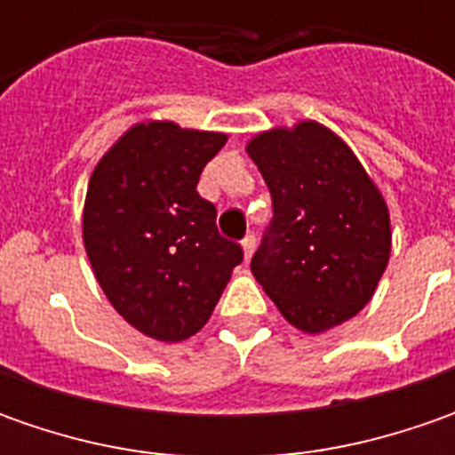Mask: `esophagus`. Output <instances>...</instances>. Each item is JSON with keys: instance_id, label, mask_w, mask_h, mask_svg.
<instances>
[{"instance_id": "1", "label": "esophagus", "mask_w": 455, "mask_h": 455, "mask_svg": "<svg viewBox=\"0 0 455 455\" xmlns=\"http://www.w3.org/2000/svg\"><path fill=\"white\" fill-rule=\"evenodd\" d=\"M240 248H243V258H245V263H248L255 253V235H245V240L240 243Z\"/></svg>"}]
</instances>
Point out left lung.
I'll return each instance as SVG.
<instances>
[{"label": "left lung", "mask_w": 455, "mask_h": 455, "mask_svg": "<svg viewBox=\"0 0 455 455\" xmlns=\"http://www.w3.org/2000/svg\"><path fill=\"white\" fill-rule=\"evenodd\" d=\"M273 197L251 271L281 316L323 334L372 301L390 260V210L347 141L319 121L255 133L245 144Z\"/></svg>", "instance_id": "1"}]
</instances>
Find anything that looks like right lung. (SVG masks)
<instances>
[{
  "label": "right lung",
  "mask_w": 455,
  "mask_h": 455,
  "mask_svg": "<svg viewBox=\"0 0 455 455\" xmlns=\"http://www.w3.org/2000/svg\"><path fill=\"white\" fill-rule=\"evenodd\" d=\"M228 133L139 121L91 174L83 245L96 281L136 331L184 341L212 316L240 245L218 233L215 204L197 195Z\"/></svg>",
  "instance_id": "obj_1"
}]
</instances>
